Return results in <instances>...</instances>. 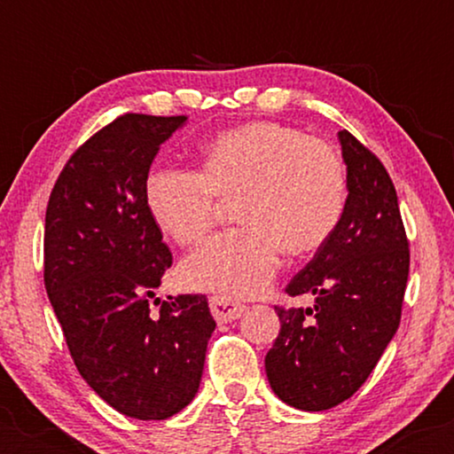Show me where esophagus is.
Listing matches in <instances>:
<instances>
[{"instance_id": "1", "label": "esophagus", "mask_w": 454, "mask_h": 454, "mask_svg": "<svg viewBox=\"0 0 454 454\" xmlns=\"http://www.w3.org/2000/svg\"><path fill=\"white\" fill-rule=\"evenodd\" d=\"M209 305H211L213 317H215L217 322H232L245 311V305L232 301L231 296H220V294L211 296Z\"/></svg>"}]
</instances>
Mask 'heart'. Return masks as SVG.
I'll return each mask as SVG.
<instances>
[{
	"mask_svg": "<svg viewBox=\"0 0 454 454\" xmlns=\"http://www.w3.org/2000/svg\"><path fill=\"white\" fill-rule=\"evenodd\" d=\"M234 200L237 231L220 234L181 264L185 286L222 296L262 293L281 254L305 258L340 226L346 166L331 145L278 121H249L200 145V173L153 166L145 205L158 231L179 245L207 237L220 201Z\"/></svg>",
	"mask_w": 454,
	"mask_h": 454,
	"instance_id": "heart-1",
	"label": "heart"
}]
</instances>
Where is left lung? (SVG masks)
<instances>
[{
	"label": "left lung",
	"instance_id": "left-lung-1",
	"mask_svg": "<svg viewBox=\"0 0 454 454\" xmlns=\"http://www.w3.org/2000/svg\"><path fill=\"white\" fill-rule=\"evenodd\" d=\"M346 211L314 260L286 286L314 307H275L281 328L264 358L273 393L296 410L322 411L350 399L397 333L410 247L397 192L384 164L348 129Z\"/></svg>",
	"mask_w": 454,
	"mask_h": 454
}]
</instances>
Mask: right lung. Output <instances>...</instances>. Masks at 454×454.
<instances>
[{
	"mask_svg": "<svg viewBox=\"0 0 454 454\" xmlns=\"http://www.w3.org/2000/svg\"><path fill=\"white\" fill-rule=\"evenodd\" d=\"M185 114L126 113L67 160L44 220V286L78 373L129 419L194 399L215 331L205 294L151 299L173 264L145 205V176Z\"/></svg>",
	"mask_w": 454,
	"mask_h": 454,
	"instance_id": "obj_1",
	"label": "right lung"
}]
</instances>
